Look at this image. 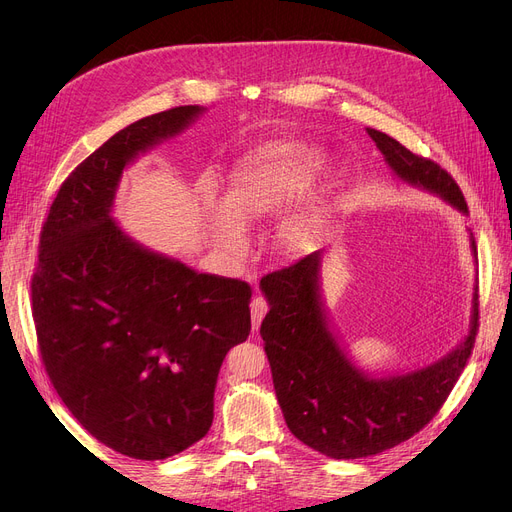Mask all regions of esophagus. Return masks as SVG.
<instances>
[{"mask_svg":"<svg viewBox=\"0 0 512 512\" xmlns=\"http://www.w3.org/2000/svg\"><path fill=\"white\" fill-rule=\"evenodd\" d=\"M267 313V301L263 297H255L251 303V319H253V332L259 330L261 326V319Z\"/></svg>","mask_w":512,"mask_h":512,"instance_id":"34e87169","label":"esophagus"}]
</instances>
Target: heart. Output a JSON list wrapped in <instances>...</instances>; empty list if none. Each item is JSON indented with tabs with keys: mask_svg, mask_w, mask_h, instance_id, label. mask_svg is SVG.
<instances>
[{
	"mask_svg": "<svg viewBox=\"0 0 512 512\" xmlns=\"http://www.w3.org/2000/svg\"><path fill=\"white\" fill-rule=\"evenodd\" d=\"M324 159L303 143H272L242 157L228 176L226 195L215 201L201 195L209 236L228 253L245 247V226L280 213L299 201L317 180ZM324 207L307 205L292 211L280 224V240L286 249H305L319 238Z\"/></svg>",
	"mask_w": 512,
	"mask_h": 512,
	"instance_id": "obj_1",
	"label": "heart"
}]
</instances>
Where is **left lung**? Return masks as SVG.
<instances>
[{"mask_svg":"<svg viewBox=\"0 0 512 512\" xmlns=\"http://www.w3.org/2000/svg\"><path fill=\"white\" fill-rule=\"evenodd\" d=\"M367 134L394 176L469 213L459 184L436 161L415 155L386 132L367 128ZM471 251L477 255L473 234ZM319 265L321 251H315L261 278L270 313L259 332L290 432L330 459H363L409 440L444 405L475 344L477 286L469 334L452 353L423 369L373 378L346 357L330 330Z\"/></svg>","mask_w":512,"mask_h":512,"instance_id":"left-lung-1","label":"left lung"}]
</instances>
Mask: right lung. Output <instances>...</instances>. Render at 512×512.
Listing matches in <instances>:
<instances>
[{"label":"right lung","instance_id":"obj_1","mask_svg":"<svg viewBox=\"0 0 512 512\" xmlns=\"http://www.w3.org/2000/svg\"><path fill=\"white\" fill-rule=\"evenodd\" d=\"M205 107L134 122L62 182L31 280L41 359L68 411L120 454L161 461L213 421L222 361L251 332V286L153 253L112 218L126 166Z\"/></svg>","mask_w":512,"mask_h":512}]
</instances>
